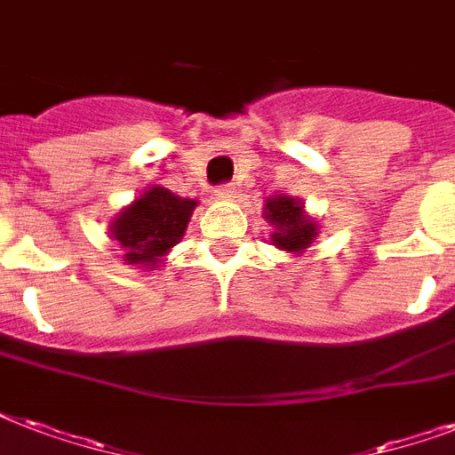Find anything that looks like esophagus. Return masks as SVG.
<instances>
[{"mask_svg":"<svg viewBox=\"0 0 455 455\" xmlns=\"http://www.w3.org/2000/svg\"><path fill=\"white\" fill-rule=\"evenodd\" d=\"M214 196L220 200H234L235 198V186L234 184H221L214 188Z\"/></svg>","mask_w":455,"mask_h":455,"instance_id":"esophagus-1","label":"esophagus"}]
</instances>
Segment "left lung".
I'll return each instance as SVG.
<instances>
[{
	"label": "left lung",
	"mask_w": 455,
	"mask_h": 455,
	"mask_svg": "<svg viewBox=\"0 0 455 455\" xmlns=\"http://www.w3.org/2000/svg\"><path fill=\"white\" fill-rule=\"evenodd\" d=\"M264 217L276 227V231L271 234V241L278 248L299 252L309 248L311 241L316 238V227L304 217L302 203L295 198H288V196L271 198L264 207Z\"/></svg>",
	"instance_id": "1"
}]
</instances>
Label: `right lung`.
<instances>
[{
  "label": "right lung",
  "instance_id": "add662e5",
  "mask_svg": "<svg viewBox=\"0 0 455 455\" xmlns=\"http://www.w3.org/2000/svg\"><path fill=\"white\" fill-rule=\"evenodd\" d=\"M196 200L179 198L167 188H151L137 198L113 224L116 238L130 264H153L184 235Z\"/></svg>",
  "mask_w": 455,
  "mask_h": 455
}]
</instances>
